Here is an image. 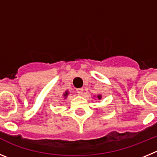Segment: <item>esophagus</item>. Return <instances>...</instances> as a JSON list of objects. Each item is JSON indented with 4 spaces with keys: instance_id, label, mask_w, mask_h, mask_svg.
Here are the masks:
<instances>
[{
    "instance_id": "34e87169",
    "label": "esophagus",
    "mask_w": 157,
    "mask_h": 157,
    "mask_svg": "<svg viewBox=\"0 0 157 157\" xmlns=\"http://www.w3.org/2000/svg\"><path fill=\"white\" fill-rule=\"evenodd\" d=\"M77 93L79 94V95H82V94H83V89L82 88L77 89Z\"/></svg>"
}]
</instances>
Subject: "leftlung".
Instances as JSON below:
<instances>
[{"label":"left lung","instance_id":"left-lung-1","mask_svg":"<svg viewBox=\"0 0 157 157\" xmlns=\"http://www.w3.org/2000/svg\"><path fill=\"white\" fill-rule=\"evenodd\" d=\"M97 98H98V99H99V100H101V98H102V96H101V95H100V94H99V95H98V96H97Z\"/></svg>","mask_w":157,"mask_h":157}]
</instances>
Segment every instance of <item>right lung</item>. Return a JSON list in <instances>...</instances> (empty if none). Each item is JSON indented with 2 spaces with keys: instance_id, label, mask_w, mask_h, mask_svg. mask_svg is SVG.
<instances>
[{
  "instance_id": "add662e5",
  "label": "right lung",
  "mask_w": 157,
  "mask_h": 157,
  "mask_svg": "<svg viewBox=\"0 0 157 157\" xmlns=\"http://www.w3.org/2000/svg\"><path fill=\"white\" fill-rule=\"evenodd\" d=\"M68 94H69V92H68V90H66V91H65V92L63 93V98H64V99H66V98H67V96H68Z\"/></svg>"
}]
</instances>
